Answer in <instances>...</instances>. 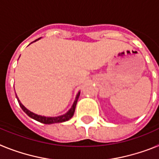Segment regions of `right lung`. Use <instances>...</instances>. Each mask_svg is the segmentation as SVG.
<instances>
[{"label": "right lung", "mask_w": 159, "mask_h": 159, "mask_svg": "<svg viewBox=\"0 0 159 159\" xmlns=\"http://www.w3.org/2000/svg\"><path fill=\"white\" fill-rule=\"evenodd\" d=\"M40 38H38L37 40H34L33 42L36 41V40H40ZM80 92H79L78 94H77L76 97H75V100L74 101V102H73V105L71 106V109H70L67 113L63 115V116H57V117H45V116H38V115H36V114H34L33 112L28 110L27 108L25 107L22 104L21 102H20V101L19 100L17 95H16V99H17L18 102H19L20 106V107L22 108V110H23L25 113L27 114L29 117L35 119V120H36V121L40 122V123H44V124H52V123H63V122H66L67 121V120H69V119L72 117L73 115H74V112H75V106H76L77 101H78V98L79 96H80Z\"/></svg>", "instance_id": "obj_1"}]
</instances>
